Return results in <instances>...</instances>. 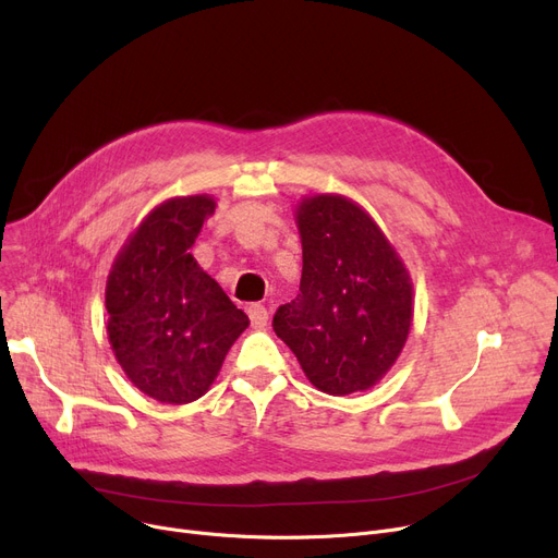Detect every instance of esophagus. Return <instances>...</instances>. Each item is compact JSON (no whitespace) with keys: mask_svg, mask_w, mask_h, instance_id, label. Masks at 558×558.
Segmentation results:
<instances>
[{"mask_svg":"<svg viewBox=\"0 0 558 558\" xmlns=\"http://www.w3.org/2000/svg\"><path fill=\"white\" fill-rule=\"evenodd\" d=\"M248 318H251V326L255 328V330H259V328H264L267 326V320H269V312H267V307L264 305H259V303H253V305H248Z\"/></svg>","mask_w":558,"mask_h":558,"instance_id":"obj_1","label":"esophagus"}]
</instances>
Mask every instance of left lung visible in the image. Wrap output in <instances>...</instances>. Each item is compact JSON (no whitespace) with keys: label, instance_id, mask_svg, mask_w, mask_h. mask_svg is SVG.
<instances>
[{"label":"left lung","instance_id":"obj_1","mask_svg":"<svg viewBox=\"0 0 558 558\" xmlns=\"http://www.w3.org/2000/svg\"><path fill=\"white\" fill-rule=\"evenodd\" d=\"M296 226L301 294L276 312L274 330L318 391H368L391 371L412 330V276L385 230L343 194L303 196Z\"/></svg>","mask_w":558,"mask_h":558}]
</instances>
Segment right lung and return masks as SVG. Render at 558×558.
<instances>
[{
  "label": "right lung",
  "instance_id": "obj_1",
  "mask_svg": "<svg viewBox=\"0 0 558 558\" xmlns=\"http://www.w3.org/2000/svg\"><path fill=\"white\" fill-rule=\"evenodd\" d=\"M215 208L210 194L158 203L129 234L106 280L114 360L158 402L187 404L208 393L251 324L190 253Z\"/></svg>",
  "mask_w": 558,
  "mask_h": 558
}]
</instances>
